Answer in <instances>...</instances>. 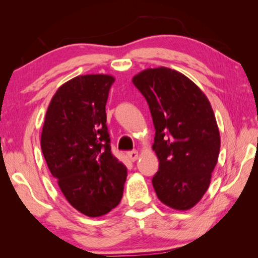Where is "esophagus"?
I'll return each instance as SVG.
<instances>
[{
  "label": "esophagus",
  "mask_w": 258,
  "mask_h": 258,
  "mask_svg": "<svg viewBox=\"0 0 258 258\" xmlns=\"http://www.w3.org/2000/svg\"><path fill=\"white\" fill-rule=\"evenodd\" d=\"M127 156H128V158L132 160V161H135L138 159V157H139V152L137 151V150H132V151H128L127 152Z\"/></svg>",
  "instance_id": "esophagus-1"
}]
</instances>
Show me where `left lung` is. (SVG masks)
<instances>
[{
	"mask_svg": "<svg viewBox=\"0 0 258 258\" xmlns=\"http://www.w3.org/2000/svg\"><path fill=\"white\" fill-rule=\"evenodd\" d=\"M132 82L147 100L156 130L157 197L168 207L187 211L207 191L220 154L211 103L194 82L166 67L146 69Z\"/></svg>",
	"mask_w": 258,
	"mask_h": 258,
	"instance_id": "obj_1",
	"label": "left lung"
}]
</instances>
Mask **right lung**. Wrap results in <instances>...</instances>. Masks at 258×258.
<instances>
[{"instance_id": "right-lung-1", "label": "right lung", "mask_w": 258, "mask_h": 258, "mask_svg": "<svg viewBox=\"0 0 258 258\" xmlns=\"http://www.w3.org/2000/svg\"><path fill=\"white\" fill-rule=\"evenodd\" d=\"M110 75H83L61 85L47 108L41 148L68 203L90 217L102 216L123 197L125 165L111 154L106 103Z\"/></svg>"}]
</instances>
